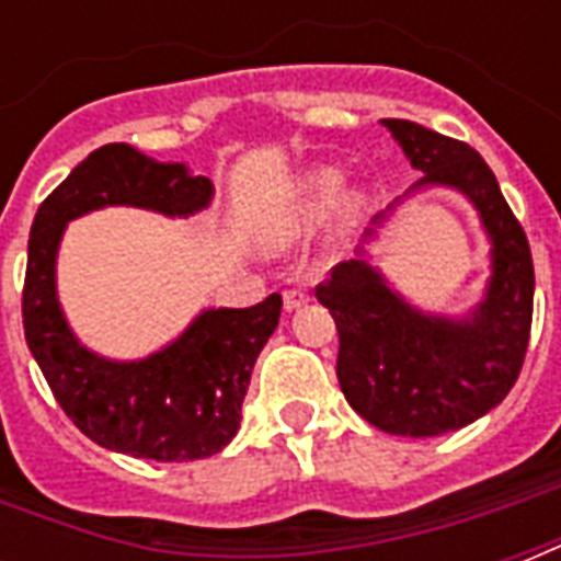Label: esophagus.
Here are the masks:
<instances>
[{"label": "esophagus", "mask_w": 561, "mask_h": 561, "mask_svg": "<svg viewBox=\"0 0 561 561\" xmlns=\"http://www.w3.org/2000/svg\"><path fill=\"white\" fill-rule=\"evenodd\" d=\"M282 304L291 312V309H300L304 304H309V294H306L304 288H288V291L282 294Z\"/></svg>", "instance_id": "1"}]
</instances>
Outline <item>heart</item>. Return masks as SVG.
<instances>
[{"label":"heart","mask_w":561,"mask_h":561,"mask_svg":"<svg viewBox=\"0 0 561 561\" xmlns=\"http://www.w3.org/2000/svg\"><path fill=\"white\" fill-rule=\"evenodd\" d=\"M342 180L340 171L333 168H318V171L306 173L297 192H294L291 213H288V221H285V233L294 237V233L312 228L318 221H324L333 213V207L340 204L342 197ZM357 204H348V213H354Z\"/></svg>","instance_id":"obj_1"}]
</instances>
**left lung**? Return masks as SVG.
I'll return each instance as SVG.
<instances>
[{"mask_svg":"<svg viewBox=\"0 0 561 561\" xmlns=\"http://www.w3.org/2000/svg\"><path fill=\"white\" fill-rule=\"evenodd\" d=\"M423 180L471 197L493 240V279L466 321L423 316L366 261H342L316 288L340 333L336 376L354 412L393 435H442L478 421L514 388L531 330L535 267L526 231L490 164L462 140L381 119Z\"/></svg>","mask_w":561,"mask_h":561,"instance_id":"1","label":"left lung"}]
</instances>
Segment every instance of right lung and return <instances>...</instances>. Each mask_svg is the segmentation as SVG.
Returning <instances> with one entry per match:
<instances>
[{
  "instance_id": "obj_1",
  "label": "right lung",
  "mask_w": 561,
  "mask_h": 561,
  "mask_svg": "<svg viewBox=\"0 0 561 561\" xmlns=\"http://www.w3.org/2000/svg\"><path fill=\"white\" fill-rule=\"evenodd\" d=\"M207 176L161 164L126 144L95 149L44 197L30 233L23 330L56 402L95 445L156 462L219 454L240 430L257 354L279 324L282 297L249 309H207L164 352L116 364L87 352L56 300V245L66 221L111 204L188 216L209 204Z\"/></svg>"
}]
</instances>
